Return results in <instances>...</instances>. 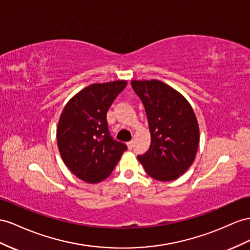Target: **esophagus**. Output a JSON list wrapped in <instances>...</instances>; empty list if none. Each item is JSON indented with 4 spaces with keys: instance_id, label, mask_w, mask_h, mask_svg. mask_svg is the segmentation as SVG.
Segmentation results:
<instances>
[{
    "instance_id": "esophagus-1",
    "label": "esophagus",
    "mask_w": 250,
    "mask_h": 250,
    "mask_svg": "<svg viewBox=\"0 0 250 250\" xmlns=\"http://www.w3.org/2000/svg\"><path fill=\"white\" fill-rule=\"evenodd\" d=\"M129 145H130V146H131V143H129Z\"/></svg>"
}]
</instances>
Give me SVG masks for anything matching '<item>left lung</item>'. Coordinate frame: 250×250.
I'll use <instances>...</instances> for the list:
<instances>
[{
    "instance_id": "1",
    "label": "left lung",
    "mask_w": 250,
    "mask_h": 250,
    "mask_svg": "<svg viewBox=\"0 0 250 250\" xmlns=\"http://www.w3.org/2000/svg\"><path fill=\"white\" fill-rule=\"evenodd\" d=\"M126 86L124 80L94 83L77 93L64 106L57 126L62 161L87 184L110 176L126 146L112 138L106 112Z\"/></svg>"
}]
</instances>
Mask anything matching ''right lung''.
<instances>
[{"label": "right lung", "instance_id": "obj_1", "mask_svg": "<svg viewBox=\"0 0 250 250\" xmlns=\"http://www.w3.org/2000/svg\"><path fill=\"white\" fill-rule=\"evenodd\" d=\"M131 84L144 104L151 135L150 148L138 161L154 180L174 181L194 162L200 144L193 108L181 93L159 80Z\"/></svg>", "mask_w": 250, "mask_h": 250}]
</instances>
